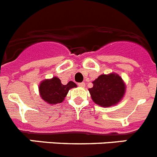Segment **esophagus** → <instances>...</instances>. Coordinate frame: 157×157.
<instances>
[{
	"label": "esophagus",
	"instance_id": "obj_1",
	"mask_svg": "<svg viewBox=\"0 0 157 157\" xmlns=\"http://www.w3.org/2000/svg\"><path fill=\"white\" fill-rule=\"evenodd\" d=\"M78 86H80V87H82V88H84V87L86 86V84H85V82H80V83H78Z\"/></svg>",
	"mask_w": 157,
	"mask_h": 157
}]
</instances>
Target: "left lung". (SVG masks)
<instances>
[{"instance_id": "1", "label": "left lung", "mask_w": 157, "mask_h": 157, "mask_svg": "<svg viewBox=\"0 0 157 157\" xmlns=\"http://www.w3.org/2000/svg\"><path fill=\"white\" fill-rule=\"evenodd\" d=\"M94 86L89 89L94 103L102 107L116 105L125 94V83L119 75L110 73L101 75L93 82Z\"/></svg>"}]
</instances>
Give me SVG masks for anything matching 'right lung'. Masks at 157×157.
Returning <instances> with one entry per match:
<instances>
[{"label":"right lung","mask_w":157,"mask_h":157,"mask_svg":"<svg viewBox=\"0 0 157 157\" xmlns=\"http://www.w3.org/2000/svg\"><path fill=\"white\" fill-rule=\"evenodd\" d=\"M74 87H77L74 82L70 81L67 85H63L59 78L53 77L51 79L43 80L38 89L43 101L49 105H56L63 102L69 90Z\"/></svg>","instance_id":"1"}]
</instances>
